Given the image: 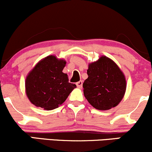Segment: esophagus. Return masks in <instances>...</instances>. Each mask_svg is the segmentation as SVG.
I'll return each instance as SVG.
<instances>
[{
    "label": "esophagus",
    "instance_id": "obj_1",
    "mask_svg": "<svg viewBox=\"0 0 152 152\" xmlns=\"http://www.w3.org/2000/svg\"><path fill=\"white\" fill-rule=\"evenodd\" d=\"M82 85H83V81H79L76 83V86H77L78 88H81Z\"/></svg>",
    "mask_w": 152,
    "mask_h": 152
}]
</instances>
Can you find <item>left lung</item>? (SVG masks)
Here are the masks:
<instances>
[{
	"mask_svg": "<svg viewBox=\"0 0 152 152\" xmlns=\"http://www.w3.org/2000/svg\"><path fill=\"white\" fill-rule=\"evenodd\" d=\"M87 74L83 94L91 105L99 110H109L119 104L126 91V79L112 60L102 56L88 65Z\"/></svg>",
	"mask_w": 152,
	"mask_h": 152,
	"instance_id": "obj_1",
	"label": "left lung"
}]
</instances>
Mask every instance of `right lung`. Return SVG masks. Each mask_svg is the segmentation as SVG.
<instances>
[{
  "instance_id": "obj_1",
  "label": "right lung",
  "mask_w": 152,
  "mask_h": 152,
  "mask_svg": "<svg viewBox=\"0 0 152 152\" xmlns=\"http://www.w3.org/2000/svg\"><path fill=\"white\" fill-rule=\"evenodd\" d=\"M66 61L49 56L38 62L28 75L26 90L30 102L46 110L58 108L76 86L62 72Z\"/></svg>"
}]
</instances>
